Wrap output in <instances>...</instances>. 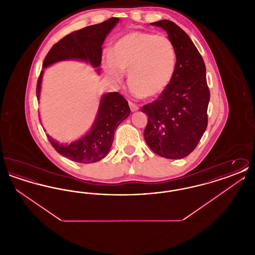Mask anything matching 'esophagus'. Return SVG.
I'll list each match as a JSON object with an SVG mask.
<instances>
[{
    "label": "esophagus",
    "instance_id": "1",
    "mask_svg": "<svg viewBox=\"0 0 255 255\" xmlns=\"http://www.w3.org/2000/svg\"><path fill=\"white\" fill-rule=\"evenodd\" d=\"M129 106H130V108H131V111H132V112H136V111L138 110L137 105H136V104H134L133 102H129Z\"/></svg>",
    "mask_w": 255,
    "mask_h": 255
}]
</instances>
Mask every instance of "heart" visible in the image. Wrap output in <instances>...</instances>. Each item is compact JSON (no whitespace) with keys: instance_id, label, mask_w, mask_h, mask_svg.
Here are the masks:
<instances>
[{"instance_id":"obj_1","label":"heart","mask_w":255,"mask_h":255,"mask_svg":"<svg viewBox=\"0 0 255 255\" xmlns=\"http://www.w3.org/2000/svg\"><path fill=\"white\" fill-rule=\"evenodd\" d=\"M176 49L168 37L145 31H131L121 37L102 56L101 66L116 83L128 73L133 94L152 97L169 85L176 70Z\"/></svg>"}]
</instances>
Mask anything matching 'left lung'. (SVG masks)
Wrapping results in <instances>:
<instances>
[{
    "mask_svg": "<svg viewBox=\"0 0 255 255\" xmlns=\"http://www.w3.org/2000/svg\"><path fill=\"white\" fill-rule=\"evenodd\" d=\"M151 25L167 32L176 54V70L169 85L141 109L148 115L144 139L151 150L163 158L188 156L198 145L207 127L210 98L205 62L194 43L182 28L169 20Z\"/></svg>",
    "mask_w": 255,
    "mask_h": 255,
    "instance_id": "left-lung-1",
    "label": "left lung"
}]
</instances>
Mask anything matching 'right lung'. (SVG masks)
<instances>
[{"label": "right lung", "instance_id": "right-lung-1", "mask_svg": "<svg viewBox=\"0 0 255 255\" xmlns=\"http://www.w3.org/2000/svg\"><path fill=\"white\" fill-rule=\"evenodd\" d=\"M120 22L119 18H111L101 24L89 25L73 31L52 46L47 54L43 69L61 61L77 60L90 64L99 74L102 44L112 29ZM44 70L37 83V99L40 100ZM127 100L119 93H106L101 96L97 116L90 130L71 143H60L49 134V142L66 158L80 163H93L105 158L114 141L117 128L130 116Z\"/></svg>", "mask_w": 255, "mask_h": 255}]
</instances>
